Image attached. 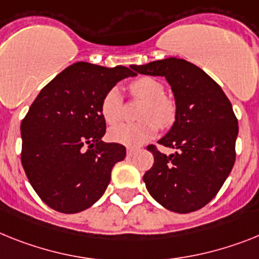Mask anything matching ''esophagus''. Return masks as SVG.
<instances>
[{
  "label": "esophagus",
  "mask_w": 259,
  "mask_h": 259,
  "mask_svg": "<svg viewBox=\"0 0 259 259\" xmlns=\"http://www.w3.org/2000/svg\"><path fill=\"white\" fill-rule=\"evenodd\" d=\"M137 151H138V150L134 149V147H129V149H127V151H126V154H127V156H129V158H132V156L136 155Z\"/></svg>",
  "instance_id": "1"
}]
</instances>
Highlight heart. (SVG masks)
<instances>
[{"instance_id":"obj_1","label":"heart","mask_w":259,"mask_h":259,"mask_svg":"<svg viewBox=\"0 0 259 259\" xmlns=\"http://www.w3.org/2000/svg\"><path fill=\"white\" fill-rule=\"evenodd\" d=\"M130 95L136 99L145 100L140 118L136 123H119L109 130V138L116 143L127 147H138L153 140L158 132V125L166 127L175 118V106L172 101L164 97V87L159 80L142 76L129 84ZM100 110L103 118L109 125L121 119L123 110L122 93L117 87L110 88L101 100Z\"/></svg>"}]
</instances>
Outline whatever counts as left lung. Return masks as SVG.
<instances>
[{"instance_id":"1","label":"left lung","mask_w":259,"mask_h":259,"mask_svg":"<svg viewBox=\"0 0 259 259\" xmlns=\"http://www.w3.org/2000/svg\"><path fill=\"white\" fill-rule=\"evenodd\" d=\"M137 73L163 76L175 99V122L159 145L149 146L154 164L143 175L149 193L168 210L190 213L207 205L227 180L236 160L238 121L229 99L210 76L178 58L130 66Z\"/></svg>"}]
</instances>
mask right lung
I'll use <instances>...</instances> for the list:
<instances>
[{
	"mask_svg": "<svg viewBox=\"0 0 259 259\" xmlns=\"http://www.w3.org/2000/svg\"><path fill=\"white\" fill-rule=\"evenodd\" d=\"M77 62L39 92L21 123L23 170L38 196L52 209L77 213L96 203L110 182L125 146L103 142L101 100L119 80L136 76Z\"/></svg>",
	"mask_w": 259,
	"mask_h": 259,
	"instance_id": "right-lung-1",
	"label": "right lung"
}]
</instances>
